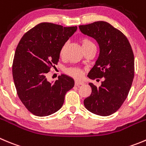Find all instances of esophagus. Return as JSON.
Instances as JSON below:
<instances>
[{
  "label": "esophagus",
  "mask_w": 146,
  "mask_h": 146,
  "mask_svg": "<svg viewBox=\"0 0 146 146\" xmlns=\"http://www.w3.org/2000/svg\"><path fill=\"white\" fill-rule=\"evenodd\" d=\"M83 84H84V81H80V80H76L75 81V85L77 86H78L80 85H83Z\"/></svg>",
  "instance_id": "obj_1"
}]
</instances>
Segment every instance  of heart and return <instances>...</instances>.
I'll use <instances>...</instances> for the list:
<instances>
[{
	"instance_id": "b5f03b06",
	"label": "heart",
	"mask_w": 146,
	"mask_h": 146,
	"mask_svg": "<svg viewBox=\"0 0 146 146\" xmlns=\"http://www.w3.org/2000/svg\"><path fill=\"white\" fill-rule=\"evenodd\" d=\"M81 44H82L83 48L91 47V46H95L93 42L90 40L89 39H88V38H83V39H81ZM65 46H66V44H64V45L62 47V48H61L60 50L61 55L63 54L64 51H65ZM65 71H66V73H68V74L73 76V77L74 78H79L81 77V75H82V70H81V69L78 68H70L66 69Z\"/></svg>"
}]
</instances>
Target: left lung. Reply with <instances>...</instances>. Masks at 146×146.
I'll return each instance as SVG.
<instances>
[{
  "label": "left lung",
  "instance_id": "1",
  "mask_svg": "<svg viewBox=\"0 0 146 146\" xmlns=\"http://www.w3.org/2000/svg\"><path fill=\"white\" fill-rule=\"evenodd\" d=\"M79 29L96 39L100 50L88 76L104 79L98 88L89 83L92 94L84 99V106L94 114L109 116L120 108L133 84L135 63L131 45L122 32L106 21L80 25Z\"/></svg>",
  "mask_w": 146,
  "mask_h": 146
}]
</instances>
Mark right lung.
Listing matches in <instances>:
<instances>
[{"instance_id": "obj_1", "label": "right lung", "mask_w": 146, "mask_h": 146, "mask_svg": "<svg viewBox=\"0 0 146 146\" xmlns=\"http://www.w3.org/2000/svg\"><path fill=\"white\" fill-rule=\"evenodd\" d=\"M76 30L77 27L40 23L24 34L18 44L12 66L13 81L20 100L36 116L58 111L65 94L74 86L69 76L61 75L50 83L46 75L58 64L61 48Z\"/></svg>"}]
</instances>
